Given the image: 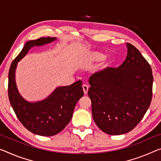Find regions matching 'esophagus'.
Masks as SVG:
<instances>
[{
    "label": "esophagus",
    "mask_w": 161,
    "mask_h": 161,
    "mask_svg": "<svg viewBox=\"0 0 161 161\" xmlns=\"http://www.w3.org/2000/svg\"><path fill=\"white\" fill-rule=\"evenodd\" d=\"M83 93L84 94L86 95L88 93V86L87 85H83Z\"/></svg>",
    "instance_id": "obj_1"
}]
</instances>
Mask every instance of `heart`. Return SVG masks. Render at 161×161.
Listing matches in <instances>:
<instances>
[{
	"mask_svg": "<svg viewBox=\"0 0 161 161\" xmlns=\"http://www.w3.org/2000/svg\"><path fill=\"white\" fill-rule=\"evenodd\" d=\"M105 58L104 54H103L102 53H100V52H93V53H91L89 55V60L91 61H94V62H98L102 60L103 58ZM112 60L111 59H108L107 60H106L104 63H103L102 68L103 69H106L108 68L110 66L111 64H112Z\"/></svg>",
	"mask_w": 161,
	"mask_h": 161,
	"instance_id": "heart-1",
	"label": "heart"
}]
</instances>
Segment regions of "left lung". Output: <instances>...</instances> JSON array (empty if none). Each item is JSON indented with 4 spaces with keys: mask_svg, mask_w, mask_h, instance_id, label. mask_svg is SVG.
I'll use <instances>...</instances> for the list:
<instances>
[{
    "mask_svg": "<svg viewBox=\"0 0 161 161\" xmlns=\"http://www.w3.org/2000/svg\"><path fill=\"white\" fill-rule=\"evenodd\" d=\"M127 55L118 68H107L89 78L88 94L96 125L111 135L134 129L151 103V67L140 51L127 43Z\"/></svg>",
    "mask_w": 161,
    "mask_h": 161,
    "instance_id": "obj_1",
    "label": "left lung"
}]
</instances>
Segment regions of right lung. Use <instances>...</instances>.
Masks as SVG:
<instances>
[{
    "instance_id": "right-lung-1",
    "label": "right lung",
    "mask_w": 161,
    "mask_h": 161,
    "mask_svg": "<svg viewBox=\"0 0 161 161\" xmlns=\"http://www.w3.org/2000/svg\"><path fill=\"white\" fill-rule=\"evenodd\" d=\"M55 39L49 36L27 42L12 62L8 73L9 101L17 118L26 129L41 136H53L61 132L70 122L76 103L83 96L81 80L70 86L57 88L46 99L35 103L24 100L17 90L15 70L18 62L32 47L52 42Z\"/></svg>"
}]
</instances>
